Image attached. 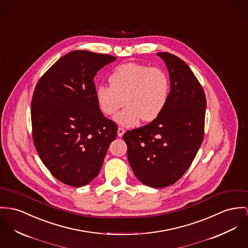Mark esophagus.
Returning <instances> with one entry per match:
<instances>
[{"mask_svg": "<svg viewBox=\"0 0 248 248\" xmlns=\"http://www.w3.org/2000/svg\"><path fill=\"white\" fill-rule=\"evenodd\" d=\"M117 133H118V136H119V137H122V136L124 134V129L123 127H118V131H117Z\"/></svg>", "mask_w": 248, "mask_h": 248, "instance_id": "obj_1", "label": "esophagus"}]
</instances>
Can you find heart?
<instances>
[{
	"mask_svg": "<svg viewBox=\"0 0 248 248\" xmlns=\"http://www.w3.org/2000/svg\"><path fill=\"white\" fill-rule=\"evenodd\" d=\"M108 80L110 86L97 87L96 101L100 110L107 116L116 113L125 101L127 107L114 118L122 126H135L140 119L154 121L166 106L169 79L159 68L126 63L117 67Z\"/></svg>",
	"mask_w": 248,
	"mask_h": 248,
	"instance_id": "heart-1",
	"label": "heart"
}]
</instances>
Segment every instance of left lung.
Wrapping results in <instances>:
<instances>
[{
	"mask_svg": "<svg viewBox=\"0 0 248 248\" xmlns=\"http://www.w3.org/2000/svg\"><path fill=\"white\" fill-rule=\"evenodd\" d=\"M166 64L171 91L165 108L148 124L123 138L136 177L144 185L164 188L191 166L203 138L207 101L190 67L170 53H157Z\"/></svg>",
	"mask_w": 248,
	"mask_h": 248,
	"instance_id": "8db88e82",
	"label": "left lung"
}]
</instances>
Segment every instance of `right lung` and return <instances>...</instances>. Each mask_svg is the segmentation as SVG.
<instances>
[{
	"mask_svg": "<svg viewBox=\"0 0 248 248\" xmlns=\"http://www.w3.org/2000/svg\"><path fill=\"white\" fill-rule=\"evenodd\" d=\"M116 57L74 51L38 80L31 103L33 140L51 173L64 184L82 187L98 175L117 124L100 110L94 77Z\"/></svg>",
	"mask_w": 248,
	"mask_h": 248,
	"instance_id": "add662e5",
	"label": "right lung"
}]
</instances>
